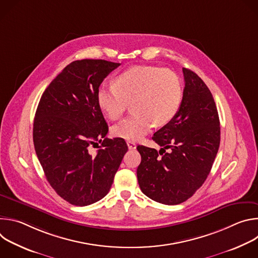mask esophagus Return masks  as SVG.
I'll list each match as a JSON object with an SVG mask.
<instances>
[{
    "instance_id": "1",
    "label": "esophagus",
    "mask_w": 258,
    "mask_h": 258,
    "mask_svg": "<svg viewBox=\"0 0 258 258\" xmlns=\"http://www.w3.org/2000/svg\"><path fill=\"white\" fill-rule=\"evenodd\" d=\"M126 144H127V147H128L130 150H135L137 148V145L132 141H127Z\"/></svg>"
}]
</instances>
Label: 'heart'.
I'll return each instance as SVG.
<instances>
[{"label": "heart", "mask_w": 258, "mask_h": 258, "mask_svg": "<svg viewBox=\"0 0 258 258\" xmlns=\"http://www.w3.org/2000/svg\"><path fill=\"white\" fill-rule=\"evenodd\" d=\"M182 101V84L174 72L157 66H135L116 77L114 85L101 86L97 103L111 120L118 119L133 104V112L115 124V137L139 141L156 124L163 126L177 114Z\"/></svg>", "instance_id": "heart-1"}]
</instances>
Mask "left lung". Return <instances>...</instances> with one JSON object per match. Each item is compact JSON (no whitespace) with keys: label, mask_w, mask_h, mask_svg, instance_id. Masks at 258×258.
Wrapping results in <instances>:
<instances>
[{"label":"left lung","mask_w":258,"mask_h":258,"mask_svg":"<svg viewBox=\"0 0 258 258\" xmlns=\"http://www.w3.org/2000/svg\"><path fill=\"white\" fill-rule=\"evenodd\" d=\"M185 89L175 117L157 131L153 141L162 148L139 145L142 160L139 186L150 199L176 205L192 197L207 178L216 157L220 126L216 105L205 83L182 68ZM166 149L171 151L167 154Z\"/></svg>","instance_id":"8db88e82"}]
</instances>
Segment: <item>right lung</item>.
I'll list each match as a JSON object with an SVG mask.
<instances>
[{"mask_svg":"<svg viewBox=\"0 0 258 258\" xmlns=\"http://www.w3.org/2000/svg\"><path fill=\"white\" fill-rule=\"evenodd\" d=\"M120 64L100 59L68 64L45 90L33 121V145L45 175L64 200L86 206L105 197L127 151L121 138L108 133L97 91ZM102 142L96 156L91 144Z\"/></svg>","mask_w":258,"mask_h":258,"instance_id":"right-lung-1","label":"right lung"}]
</instances>
